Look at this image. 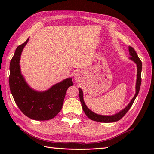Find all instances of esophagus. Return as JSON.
I'll return each mask as SVG.
<instances>
[{"mask_svg":"<svg viewBox=\"0 0 154 154\" xmlns=\"http://www.w3.org/2000/svg\"><path fill=\"white\" fill-rule=\"evenodd\" d=\"M81 78H82V75H81V74L79 73V72H77V73H75V77H74L75 82L79 83L80 80L81 79Z\"/></svg>","mask_w":154,"mask_h":154,"instance_id":"34e87169","label":"esophagus"}]
</instances>
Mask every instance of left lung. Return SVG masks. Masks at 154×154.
<instances>
[{"instance_id": "8db88e82", "label": "left lung", "mask_w": 154, "mask_h": 154, "mask_svg": "<svg viewBox=\"0 0 154 154\" xmlns=\"http://www.w3.org/2000/svg\"><path fill=\"white\" fill-rule=\"evenodd\" d=\"M130 56V59L132 61H133L137 65V79H136V94L134 97H133V99L130 101V103L128 104L126 108H124L119 112H118L114 115L111 116H106V115H100V114H97L96 113L93 112V111H91L89 109H88V107L86 106L85 103L84 102L83 100V91L81 89L79 88V99L80 101L82 104L83 110L84 112L85 113L87 117H89L90 119L92 120L97 121V122H116V121L120 120L125 115L126 112L128 111V110L130 109V107L132 106V104L134 102L136 97L138 96L140 85H141L142 83V78H141V72H142V63L141 60H140L138 57V55H137L136 51L134 50L132 47L129 46L128 48Z\"/></svg>"}]
</instances>
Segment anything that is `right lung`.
I'll list each match as a JSON object with an SVG mask.
<instances>
[{"label":"right lung","instance_id":"1","mask_svg":"<svg viewBox=\"0 0 154 154\" xmlns=\"http://www.w3.org/2000/svg\"><path fill=\"white\" fill-rule=\"evenodd\" d=\"M28 40L29 38L24 44L18 45L11 61L10 89L16 104L24 115L35 120H50L60 112L66 91L70 86L73 85V83L72 78H67L43 92L29 87L20 67L22 51Z\"/></svg>","mask_w":154,"mask_h":154}]
</instances>
